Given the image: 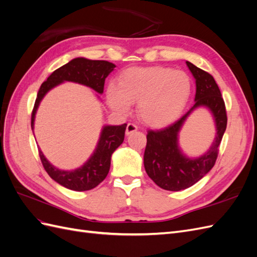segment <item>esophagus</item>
Returning <instances> with one entry per match:
<instances>
[{
  "label": "esophagus",
  "instance_id": "esophagus-1",
  "mask_svg": "<svg viewBox=\"0 0 257 257\" xmlns=\"http://www.w3.org/2000/svg\"><path fill=\"white\" fill-rule=\"evenodd\" d=\"M138 130L137 125H135L134 123H128L126 125V130H125V134L128 136L131 134H133L134 132H136Z\"/></svg>",
  "mask_w": 257,
  "mask_h": 257
}]
</instances>
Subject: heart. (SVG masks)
I'll return each instance as SVG.
<instances>
[{"label":"heart","instance_id":"b5f03b06","mask_svg":"<svg viewBox=\"0 0 257 257\" xmlns=\"http://www.w3.org/2000/svg\"><path fill=\"white\" fill-rule=\"evenodd\" d=\"M192 81L183 72L169 67H133L124 72L119 85L107 88V100L121 114L130 112L132 103L144 123L151 127H164L177 120L188 104Z\"/></svg>","mask_w":257,"mask_h":257}]
</instances>
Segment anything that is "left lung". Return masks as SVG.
I'll use <instances>...</instances> for the list:
<instances>
[{"label": "left lung", "instance_id": "8db88e82", "mask_svg": "<svg viewBox=\"0 0 257 257\" xmlns=\"http://www.w3.org/2000/svg\"><path fill=\"white\" fill-rule=\"evenodd\" d=\"M185 63L195 78V104L172 125L148 132L144 154L146 173L155 184L167 191L188 189L211 170L227 124L224 100L213 77L189 61ZM198 107H206L212 113L217 133L209 149L199 157L192 158L178 146V133L189 114Z\"/></svg>", "mask_w": 257, "mask_h": 257}]
</instances>
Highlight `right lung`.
Listing matches in <instances>:
<instances>
[{
    "label": "right lung",
    "mask_w": 257,
    "mask_h": 257,
    "mask_svg": "<svg viewBox=\"0 0 257 257\" xmlns=\"http://www.w3.org/2000/svg\"><path fill=\"white\" fill-rule=\"evenodd\" d=\"M114 67L115 65L108 61L75 58L65 65L56 69L47 80L42 83L40 91L37 93L32 119H31L32 131L34 132L35 114L38 106L51 89L65 81H71L85 85L98 94H103L105 79L113 71ZM125 128V123L121 125H104L91 157L82 166L73 170L59 169L53 166L38 147L43 166L54 181L66 189L78 192L94 189L109 173L111 155L116 148L123 143Z\"/></svg>",
    "instance_id": "1"
}]
</instances>
